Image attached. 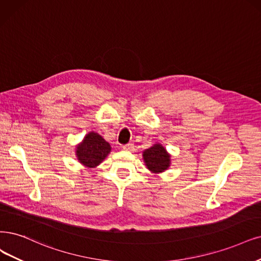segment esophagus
<instances>
[{
  "instance_id": "obj_1",
  "label": "esophagus",
  "mask_w": 261,
  "mask_h": 261,
  "mask_svg": "<svg viewBox=\"0 0 261 261\" xmlns=\"http://www.w3.org/2000/svg\"><path fill=\"white\" fill-rule=\"evenodd\" d=\"M133 148H134V146H133V144H131V143L127 144V145H123V146H122V149H123V150H129V151H131V150H133Z\"/></svg>"
}]
</instances>
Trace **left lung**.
Returning a JSON list of instances; mask_svg holds the SVG:
<instances>
[{
    "label": "left lung",
    "instance_id": "obj_1",
    "mask_svg": "<svg viewBox=\"0 0 261 261\" xmlns=\"http://www.w3.org/2000/svg\"><path fill=\"white\" fill-rule=\"evenodd\" d=\"M143 160L145 167L153 174L167 171L171 166V155L160 143L143 151Z\"/></svg>",
    "mask_w": 261,
    "mask_h": 261
}]
</instances>
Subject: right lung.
Returning a JSON list of instances; mask_svg holds the SVG:
<instances>
[{
  "label": "right lung",
  "instance_id": "right-lung-1",
  "mask_svg": "<svg viewBox=\"0 0 261 261\" xmlns=\"http://www.w3.org/2000/svg\"><path fill=\"white\" fill-rule=\"evenodd\" d=\"M111 150L112 147L109 142H106L99 133L90 131L75 146V155L82 166L95 169L110 155Z\"/></svg>",
  "mask_w": 261,
  "mask_h": 261
}]
</instances>
